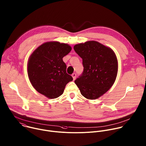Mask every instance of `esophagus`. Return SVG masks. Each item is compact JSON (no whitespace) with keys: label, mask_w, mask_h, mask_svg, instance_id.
Masks as SVG:
<instances>
[{"label":"esophagus","mask_w":146,"mask_h":146,"mask_svg":"<svg viewBox=\"0 0 146 146\" xmlns=\"http://www.w3.org/2000/svg\"><path fill=\"white\" fill-rule=\"evenodd\" d=\"M76 74L75 73H73L72 74V77H73V80H75L76 79Z\"/></svg>","instance_id":"34e87169"}]
</instances>
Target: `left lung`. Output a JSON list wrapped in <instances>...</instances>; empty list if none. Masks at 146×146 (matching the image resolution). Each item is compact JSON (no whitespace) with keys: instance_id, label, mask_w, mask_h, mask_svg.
<instances>
[{"instance_id":"obj_1","label":"left lung","mask_w":146,"mask_h":146,"mask_svg":"<svg viewBox=\"0 0 146 146\" xmlns=\"http://www.w3.org/2000/svg\"><path fill=\"white\" fill-rule=\"evenodd\" d=\"M74 50L82 59L84 66L75 84L85 98L98 99L115 81L118 70L116 56L111 48L94 40L76 44Z\"/></svg>"}]
</instances>
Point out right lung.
I'll list each match as a JSON object with an SVG mask.
<instances>
[{"instance_id":"add662e5","label":"right lung","mask_w":146,"mask_h":146,"mask_svg":"<svg viewBox=\"0 0 146 146\" xmlns=\"http://www.w3.org/2000/svg\"><path fill=\"white\" fill-rule=\"evenodd\" d=\"M72 50L66 43L47 42L39 46L30 56L27 73L35 90L49 99H56L64 92L66 85L73 80L66 73L63 57Z\"/></svg>"}]
</instances>
